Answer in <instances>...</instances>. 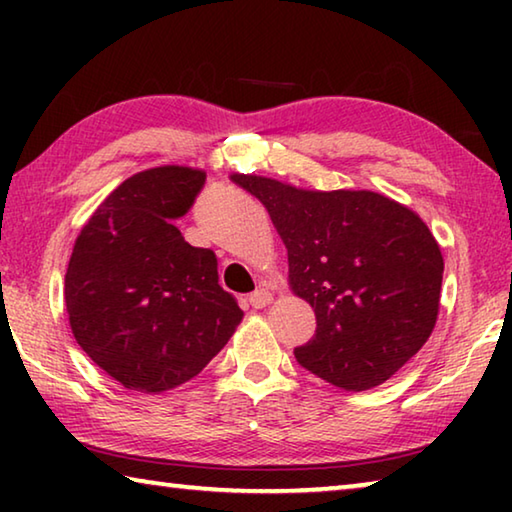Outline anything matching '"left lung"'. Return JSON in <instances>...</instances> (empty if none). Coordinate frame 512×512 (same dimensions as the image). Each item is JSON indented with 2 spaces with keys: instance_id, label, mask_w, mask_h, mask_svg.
<instances>
[{
  "instance_id": "8db88e82",
  "label": "left lung",
  "mask_w": 512,
  "mask_h": 512,
  "mask_svg": "<svg viewBox=\"0 0 512 512\" xmlns=\"http://www.w3.org/2000/svg\"><path fill=\"white\" fill-rule=\"evenodd\" d=\"M203 185V171L176 164L135 173L97 207L69 257L74 339L131 391L196 377L244 318L219 284L216 255L189 246L176 225Z\"/></svg>"
}]
</instances>
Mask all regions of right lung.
<instances>
[{"instance_id": "add662e5", "label": "right lung", "mask_w": 512, "mask_h": 512, "mask_svg": "<svg viewBox=\"0 0 512 512\" xmlns=\"http://www.w3.org/2000/svg\"><path fill=\"white\" fill-rule=\"evenodd\" d=\"M239 185L266 205L291 291L316 314V334L293 350L300 366L345 391L391 379L440 309L445 266L424 221L375 192H302L257 176Z\"/></svg>"}]
</instances>
